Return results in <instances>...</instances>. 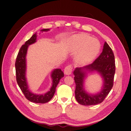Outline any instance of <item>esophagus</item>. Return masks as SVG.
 I'll return each instance as SVG.
<instances>
[{"mask_svg": "<svg viewBox=\"0 0 131 131\" xmlns=\"http://www.w3.org/2000/svg\"><path fill=\"white\" fill-rule=\"evenodd\" d=\"M64 73L67 75H69L72 73V67L71 66H67L64 68Z\"/></svg>", "mask_w": 131, "mask_h": 131, "instance_id": "34e87169", "label": "esophagus"}]
</instances>
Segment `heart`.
<instances>
[{
    "label": "heart",
    "mask_w": 131,
    "mask_h": 131,
    "mask_svg": "<svg viewBox=\"0 0 131 131\" xmlns=\"http://www.w3.org/2000/svg\"><path fill=\"white\" fill-rule=\"evenodd\" d=\"M68 43L72 52L78 51L75 55V60L81 66L92 62L101 50V43L98 39L84 33L73 35L69 38Z\"/></svg>",
    "instance_id": "obj_1"
}]
</instances>
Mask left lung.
<instances>
[{
    "label": "left lung",
    "mask_w": 131,
    "mask_h": 131,
    "mask_svg": "<svg viewBox=\"0 0 131 131\" xmlns=\"http://www.w3.org/2000/svg\"><path fill=\"white\" fill-rule=\"evenodd\" d=\"M92 72L100 74L103 81L101 90L96 94L89 93L84 88L85 80ZM115 73L114 54L110 47L105 42L102 52L92 64L81 68H75L74 70L76 85L75 94L77 102L83 105H96L102 103L113 88Z\"/></svg>",
    "instance_id": "left-lung-1"
}]
</instances>
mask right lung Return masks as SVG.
Wrapping results in <instances>:
<instances>
[{
	"mask_svg": "<svg viewBox=\"0 0 131 131\" xmlns=\"http://www.w3.org/2000/svg\"><path fill=\"white\" fill-rule=\"evenodd\" d=\"M50 30V29H43L40 31L43 32L48 31ZM37 33H36L21 46L19 51L15 62L16 80L19 88L28 100L35 103H45L49 102L53 97L56 87L59 80L64 77V73L61 69H54L51 72V78L52 79V86L50 90L45 93L37 94L32 92L30 90L26 78V56L29 46L37 42Z\"/></svg>",
	"mask_w": 131,
	"mask_h": 131,
	"instance_id": "obj_1",
	"label": "right lung"
}]
</instances>
